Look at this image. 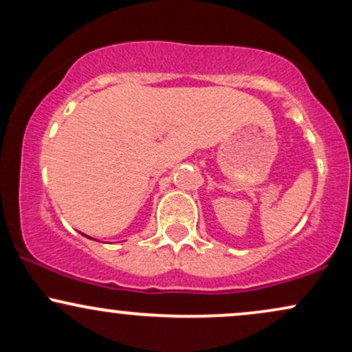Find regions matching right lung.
<instances>
[{
	"mask_svg": "<svg viewBox=\"0 0 352 352\" xmlns=\"http://www.w3.org/2000/svg\"><path fill=\"white\" fill-rule=\"evenodd\" d=\"M87 238H89V236H87ZM92 240H94V238H92Z\"/></svg>",
	"mask_w": 352,
	"mask_h": 352,
	"instance_id": "add662e5",
	"label": "right lung"
}]
</instances>
